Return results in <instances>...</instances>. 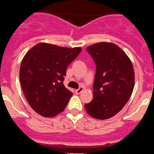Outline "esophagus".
I'll return each mask as SVG.
<instances>
[{
  "label": "esophagus",
  "instance_id": "1",
  "mask_svg": "<svg viewBox=\"0 0 154 154\" xmlns=\"http://www.w3.org/2000/svg\"><path fill=\"white\" fill-rule=\"evenodd\" d=\"M83 90H84V88H83L82 86H81L79 89H76V90H75V93H76L77 94H82V92L83 91Z\"/></svg>",
  "mask_w": 154,
  "mask_h": 154
}]
</instances>
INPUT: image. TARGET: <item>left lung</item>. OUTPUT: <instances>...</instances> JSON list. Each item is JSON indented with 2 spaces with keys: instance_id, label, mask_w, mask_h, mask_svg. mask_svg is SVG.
I'll use <instances>...</instances> for the list:
<instances>
[{
  "instance_id": "obj_1",
  "label": "left lung",
  "mask_w": 154,
  "mask_h": 154,
  "mask_svg": "<svg viewBox=\"0 0 154 154\" xmlns=\"http://www.w3.org/2000/svg\"><path fill=\"white\" fill-rule=\"evenodd\" d=\"M86 50L96 64V73L94 98L85 109L96 119H108L120 112L131 97L134 67L125 53L112 43H96Z\"/></svg>"
}]
</instances>
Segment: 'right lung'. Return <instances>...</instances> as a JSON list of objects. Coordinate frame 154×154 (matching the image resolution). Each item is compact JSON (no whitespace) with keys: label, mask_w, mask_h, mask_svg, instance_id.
I'll list each match as a JSON object with an SVG mask.
<instances>
[{"label":"right lung","mask_w":154,"mask_h":154,"mask_svg":"<svg viewBox=\"0 0 154 154\" xmlns=\"http://www.w3.org/2000/svg\"><path fill=\"white\" fill-rule=\"evenodd\" d=\"M82 51L39 43L30 49L21 61L20 82L28 102L35 112L52 117L63 112L72 93L63 82L66 69Z\"/></svg>","instance_id":"obj_1"}]
</instances>
